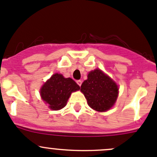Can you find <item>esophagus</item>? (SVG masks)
Wrapping results in <instances>:
<instances>
[{
    "instance_id": "34e87169",
    "label": "esophagus",
    "mask_w": 157,
    "mask_h": 157,
    "mask_svg": "<svg viewBox=\"0 0 157 157\" xmlns=\"http://www.w3.org/2000/svg\"><path fill=\"white\" fill-rule=\"evenodd\" d=\"M76 82H77V84H78V85H79V86H81V85H82V81H81V80H78Z\"/></svg>"
}]
</instances>
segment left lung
<instances>
[{"instance_id":"obj_1","label":"left lung","mask_w":157,"mask_h":157,"mask_svg":"<svg viewBox=\"0 0 157 157\" xmlns=\"http://www.w3.org/2000/svg\"><path fill=\"white\" fill-rule=\"evenodd\" d=\"M81 91L88 105L98 111H106L114 105L118 94L115 82L100 69L91 71L84 81Z\"/></svg>"}]
</instances>
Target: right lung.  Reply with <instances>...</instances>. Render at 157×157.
I'll return each instance as SVG.
<instances>
[{"label":"right lung","instance_id":"right-lung-1","mask_svg":"<svg viewBox=\"0 0 157 157\" xmlns=\"http://www.w3.org/2000/svg\"><path fill=\"white\" fill-rule=\"evenodd\" d=\"M79 89L80 87L73 79L56 73L43 85L40 94L49 108L56 111L64 108L71 93Z\"/></svg>","mask_w":157,"mask_h":157}]
</instances>
